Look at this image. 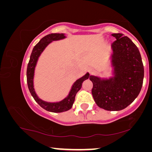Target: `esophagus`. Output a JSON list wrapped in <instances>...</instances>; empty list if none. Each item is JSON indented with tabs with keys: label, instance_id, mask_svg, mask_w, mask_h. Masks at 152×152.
<instances>
[{
	"label": "esophagus",
	"instance_id": "obj_1",
	"mask_svg": "<svg viewBox=\"0 0 152 152\" xmlns=\"http://www.w3.org/2000/svg\"><path fill=\"white\" fill-rule=\"evenodd\" d=\"M94 68L92 67H89L88 69V72L90 74H92L94 73Z\"/></svg>",
	"mask_w": 152,
	"mask_h": 152
}]
</instances>
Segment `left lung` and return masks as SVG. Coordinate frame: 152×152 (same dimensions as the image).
<instances>
[{"mask_svg": "<svg viewBox=\"0 0 152 152\" xmlns=\"http://www.w3.org/2000/svg\"><path fill=\"white\" fill-rule=\"evenodd\" d=\"M116 40L112 48V78L101 79L89 76L93 83L91 93L99 107L107 111L122 110L139 94L144 78V67L139 50L127 36L112 34Z\"/></svg>", "mask_w": 152, "mask_h": 152, "instance_id": "left-lung-1", "label": "left lung"}]
</instances>
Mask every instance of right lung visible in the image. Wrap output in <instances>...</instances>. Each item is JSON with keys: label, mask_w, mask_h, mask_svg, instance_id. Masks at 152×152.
Returning a JSON list of instances; mask_svg holds the SVG:
<instances>
[{"label": "right lung", "mask_w": 152, "mask_h": 152, "mask_svg": "<svg viewBox=\"0 0 152 152\" xmlns=\"http://www.w3.org/2000/svg\"><path fill=\"white\" fill-rule=\"evenodd\" d=\"M65 38L64 34H48L43 38H41L39 42L34 46L33 48L32 52L30 56L29 63L27 65V82L28 85L29 90L30 91L31 96H32L36 102L39 105L47 111L54 113L63 112L67 111L72 108L73 103L75 100V96L78 91L80 90L82 87V83L84 80H87L89 78V74L87 73L85 76L81 77L77 80L74 85H72L71 90L69 91V95L61 101L58 102H48L44 100L40 99L35 92L34 88V69L37 63L38 57L43 52L47 46L52 42L53 40H58L63 39Z\"/></svg>", "instance_id": "add662e5"}]
</instances>
